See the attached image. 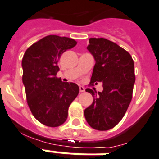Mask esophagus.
<instances>
[{
    "label": "esophagus",
    "instance_id": "1",
    "mask_svg": "<svg viewBox=\"0 0 159 159\" xmlns=\"http://www.w3.org/2000/svg\"><path fill=\"white\" fill-rule=\"evenodd\" d=\"M79 90H80V93H83V92H85V88H83L82 86H80Z\"/></svg>",
    "mask_w": 159,
    "mask_h": 159
}]
</instances>
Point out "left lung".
Returning <instances> with one entry per match:
<instances>
[{"instance_id":"1","label":"left lung","mask_w":159,"mask_h":159,"mask_svg":"<svg viewBox=\"0 0 159 159\" xmlns=\"http://www.w3.org/2000/svg\"><path fill=\"white\" fill-rule=\"evenodd\" d=\"M87 49L96 61L90 83L101 82L103 90L97 93L95 88L86 89L93 102L85 109V118L96 130H109L122 120L132 100L133 60L127 51L105 38H90Z\"/></svg>"}]
</instances>
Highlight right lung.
<instances>
[{"mask_svg":"<svg viewBox=\"0 0 159 159\" xmlns=\"http://www.w3.org/2000/svg\"><path fill=\"white\" fill-rule=\"evenodd\" d=\"M76 45L74 39L50 35L31 45L23 56L22 82L27 104L35 118L48 127L66 122L69 106L79 93L76 83L56 77L61 55Z\"/></svg>","mask_w":159,"mask_h":159,"instance_id":"right-lung-1","label":"right lung"}]
</instances>
